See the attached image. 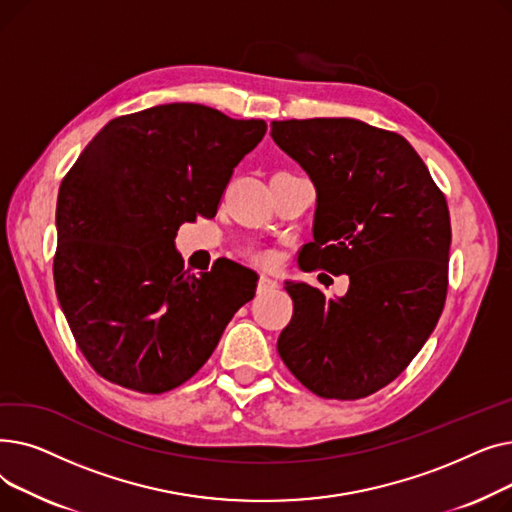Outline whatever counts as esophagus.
<instances>
[{
  "label": "esophagus",
  "instance_id": "34e87169",
  "mask_svg": "<svg viewBox=\"0 0 512 512\" xmlns=\"http://www.w3.org/2000/svg\"><path fill=\"white\" fill-rule=\"evenodd\" d=\"M274 288H278V280H274V278H270V276H261L259 278V286H257V290L263 294V292H270V290H274Z\"/></svg>",
  "mask_w": 512,
  "mask_h": 512
}]
</instances>
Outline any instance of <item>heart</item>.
I'll return each mask as SVG.
<instances>
[{
  "instance_id": "obj_1",
  "label": "heart",
  "mask_w": 512,
  "mask_h": 512,
  "mask_svg": "<svg viewBox=\"0 0 512 512\" xmlns=\"http://www.w3.org/2000/svg\"><path fill=\"white\" fill-rule=\"evenodd\" d=\"M251 259H255V261H259V263H270V261H272L270 255H267V253H259V251H253V253H251Z\"/></svg>"
}]
</instances>
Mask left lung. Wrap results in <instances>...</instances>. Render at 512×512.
<instances>
[{
    "label": "left lung",
    "instance_id": "1",
    "mask_svg": "<svg viewBox=\"0 0 512 512\" xmlns=\"http://www.w3.org/2000/svg\"><path fill=\"white\" fill-rule=\"evenodd\" d=\"M272 139L317 193L301 267L351 280L336 299L286 282L294 309L278 353L317 396L365 398L405 371L438 324L452 238L446 199L396 132L313 118L272 122Z\"/></svg>",
    "mask_w": 512,
    "mask_h": 512
}]
</instances>
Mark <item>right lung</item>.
I'll return each instance as SVG.
<instances>
[{
    "mask_svg": "<svg viewBox=\"0 0 512 512\" xmlns=\"http://www.w3.org/2000/svg\"><path fill=\"white\" fill-rule=\"evenodd\" d=\"M267 124L199 103L107 122L62 180L53 280L91 367L128 390L168 392L203 367L257 274L234 261L191 276L174 238L213 218Z\"/></svg>",
    "mask_w": 512,
    "mask_h": 512,
    "instance_id": "right-lung-1",
    "label": "right lung"
}]
</instances>
